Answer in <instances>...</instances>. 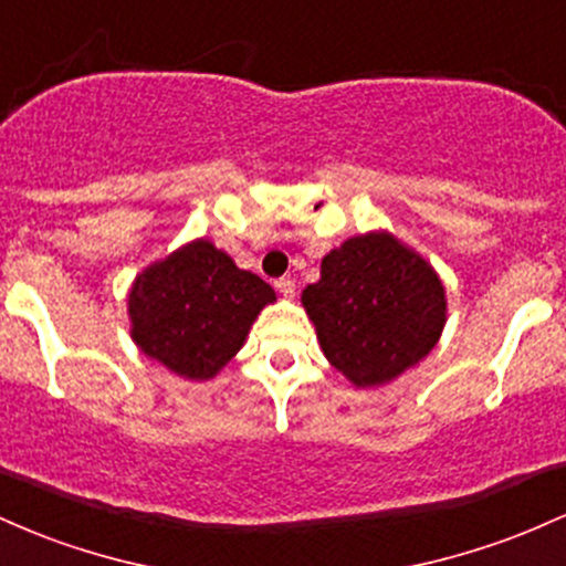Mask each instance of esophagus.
<instances>
[{"mask_svg": "<svg viewBox=\"0 0 566 566\" xmlns=\"http://www.w3.org/2000/svg\"><path fill=\"white\" fill-rule=\"evenodd\" d=\"M275 289L281 291V296H285V300H291V296L296 294V283L291 281V277H281V281H275Z\"/></svg>", "mask_w": 566, "mask_h": 566, "instance_id": "esophagus-1", "label": "esophagus"}]
</instances>
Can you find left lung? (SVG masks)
I'll return each mask as SVG.
<instances>
[{"instance_id": "8db88e82", "label": "left lung", "mask_w": 566, "mask_h": 566, "mask_svg": "<svg viewBox=\"0 0 566 566\" xmlns=\"http://www.w3.org/2000/svg\"><path fill=\"white\" fill-rule=\"evenodd\" d=\"M321 350L355 387L396 379L436 347L447 323L441 277L387 232L345 240L302 291Z\"/></svg>"}]
</instances>
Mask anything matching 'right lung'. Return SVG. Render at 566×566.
<instances>
[{
    "mask_svg": "<svg viewBox=\"0 0 566 566\" xmlns=\"http://www.w3.org/2000/svg\"><path fill=\"white\" fill-rule=\"evenodd\" d=\"M275 291L211 240H192L149 264L128 294L130 336L184 379H211L243 347Z\"/></svg>",
    "mask_w": 566,
    "mask_h": 566,
    "instance_id": "obj_1",
    "label": "right lung"
}]
</instances>
